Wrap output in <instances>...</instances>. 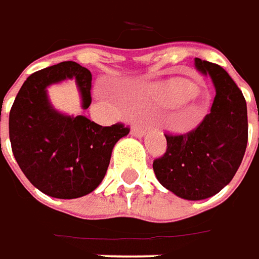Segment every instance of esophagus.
I'll use <instances>...</instances> for the list:
<instances>
[{
	"label": "esophagus",
	"instance_id": "obj_1",
	"mask_svg": "<svg viewBox=\"0 0 259 259\" xmlns=\"http://www.w3.org/2000/svg\"><path fill=\"white\" fill-rule=\"evenodd\" d=\"M131 134H133L134 137H138V138H141V137H144L145 130L141 125H137V124H135V125L133 126V130H131Z\"/></svg>",
	"mask_w": 259,
	"mask_h": 259
}]
</instances>
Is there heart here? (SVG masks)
Listing matches in <instances>:
<instances>
[{"label":"heart","instance_id":"1","mask_svg":"<svg viewBox=\"0 0 259 259\" xmlns=\"http://www.w3.org/2000/svg\"><path fill=\"white\" fill-rule=\"evenodd\" d=\"M192 92L194 89L190 83L183 82V80H173L164 88L162 96L167 102H180V100H184L188 96H191Z\"/></svg>","mask_w":259,"mask_h":259}]
</instances>
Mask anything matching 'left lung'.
I'll return each instance as SVG.
<instances>
[{
    "label": "left lung",
    "mask_w": 259,
    "mask_h": 259,
    "mask_svg": "<svg viewBox=\"0 0 259 259\" xmlns=\"http://www.w3.org/2000/svg\"><path fill=\"white\" fill-rule=\"evenodd\" d=\"M195 67L214 85L210 113L190 133L164 134L166 153L153 162L159 183L190 201L212 197L232 181L248 141L247 103L236 82L218 64L195 58Z\"/></svg>",
    "instance_id": "8db88e82"
}]
</instances>
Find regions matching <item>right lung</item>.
<instances>
[{"instance_id":"1","label":"right lung","mask_w":259,"mask_h":259,"mask_svg":"<svg viewBox=\"0 0 259 259\" xmlns=\"http://www.w3.org/2000/svg\"><path fill=\"white\" fill-rule=\"evenodd\" d=\"M75 78L82 107L92 103V74L74 61H64L32 74L9 111V139L19 167L46 195L72 199L96 190L109 167L117 141L130 133L121 122L102 126L83 115L53 109L47 86Z\"/></svg>"}]
</instances>
